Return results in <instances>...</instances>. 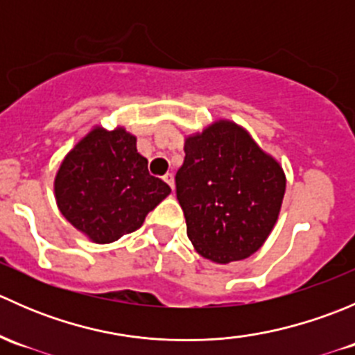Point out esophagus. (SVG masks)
Here are the masks:
<instances>
[{
	"label": "esophagus",
	"instance_id": "34e87169",
	"mask_svg": "<svg viewBox=\"0 0 355 355\" xmlns=\"http://www.w3.org/2000/svg\"><path fill=\"white\" fill-rule=\"evenodd\" d=\"M163 180L166 182V184L170 185L171 189H175V178H173V175H171V173H166V175H164V177H163Z\"/></svg>",
	"mask_w": 355,
	"mask_h": 355
}]
</instances>
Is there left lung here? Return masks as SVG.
Here are the masks:
<instances>
[{
  "label": "left lung",
  "instance_id": "obj_1",
  "mask_svg": "<svg viewBox=\"0 0 355 355\" xmlns=\"http://www.w3.org/2000/svg\"><path fill=\"white\" fill-rule=\"evenodd\" d=\"M177 199L196 250L218 264L256 252L273 230L285 196V173L245 128L214 121L185 139Z\"/></svg>",
  "mask_w": 355,
  "mask_h": 355
}]
</instances>
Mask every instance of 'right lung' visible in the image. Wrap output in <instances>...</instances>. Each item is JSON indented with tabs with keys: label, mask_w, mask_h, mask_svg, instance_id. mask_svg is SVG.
<instances>
[{
	"label": "right lung",
	"mask_w": 355,
	"mask_h": 355,
	"mask_svg": "<svg viewBox=\"0 0 355 355\" xmlns=\"http://www.w3.org/2000/svg\"><path fill=\"white\" fill-rule=\"evenodd\" d=\"M137 139L123 127H94L75 144L55 178L58 209L96 244H110L142 227L171 189L149 175Z\"/></svg>",
	"instance_id": "add662e5"
}]
</instances>
